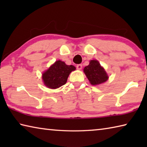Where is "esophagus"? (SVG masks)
<instances>
[{
  "label": "esophagus",
  "mask_w": 147,
  "mask_h": 147,
  "mask_svg": "<svg viewBox=\"0 0 147 147\" xmlns=\"http://www.w3.org/2000/svg\"><path fill=\"white\" fill-rule=\"evenodd\" d=\"M76 68L78 69V70H80L82 68V64H78L76 65Z\"/></svg>",
  "instance_id": "34e87169"
}]
</instances>
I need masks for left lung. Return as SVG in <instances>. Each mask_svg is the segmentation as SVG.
I'll use <instances>...</instances> for the list:
<instances>
[{
    "label": "left lung",
    "instance_id": "left-lung-1",
    "mask_svg": "<svg viewBox=\"0 0 147 147\" xmlns=\"http://www.w3.org/2000/svg\"><path fill=\"white\" fill-rule=\"evenodd\" d=\"M84 72L91 85H99L105 82L108 79L106 72L96 59L91 60L89 65L84 69Z\"/></svg>",
    "mask_w": 147,
    "mask_h": 147
}]
</instances>
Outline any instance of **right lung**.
<instances>
[{
	"label": "right lung",
	"mask_w": 147,
	"mask_h": 147,
	"mask_svg": "<svg viewBox=\"0 0 147 147\" xmlns=\"http://www.w3.org/2000/svg\"><path fill=\"white\" fill-rule=\"evenodd\" d=\"M75 69L74 66L67 65L64 61L58 60L44 72L42 79L47 88H58L66 84L69 74Z\"/></svg>",
	"instance_id": "right-lung-1"
}]
</instances>
